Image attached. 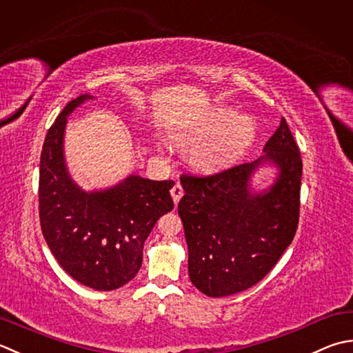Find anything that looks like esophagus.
Returning a JSON list of instances; mask_svg holds the SVG:
<instances>
[{"instance_id": "obj_1", "label": "esophagus", "mask_w": 353, "mask_h": 353, "mask_svg": "<svg viewBox=\"0 0 353 353\" xmlns=\"http://www.w3.org/2000/svg\"><path fill=\"white\" fill-rule=\"evenodd\" d=\"M171 196H172V200H174V203L177 205L179 200H181V197L183 196V188H182L181 183H176L174 186H172Z\"/></svg>"}]
</instances>
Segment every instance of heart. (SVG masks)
Returning <instances> with one entry per match:
<instances>
[{
	"instance_id": "1",
	"label": "heart",
	"mask_w": 353,
	"mask_h": 353,
	"mask_svg": "<svg viewBox=\"0 0 353 353\" xmlns=\"http://www.w3.org/2000/svg\"><path fill=\"white\" fill-rule=\"evenodd\" d=\"M231 110H219L211 119L200 128L196 142H206L194 156L197 167L205 171H216L236 161L243 153L254 136V122L251 117L239 116Z\"/></svg>"
}]
</instances>
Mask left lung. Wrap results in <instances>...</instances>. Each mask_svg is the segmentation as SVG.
Returning <instances> with one entry per match:
<instances>
[{"instance_id": "left-lung-1", "label": "left lung", "mask_w": 353, "mask_h": 353, "mask_svg": "<svg viewBox=\"0 0 353 353\" xmlns=\"http://www.w3.org/2000/svg\"><path fill=\"white\" fill-rule=\"evenodd\" d=\"M266 154L210 176L182 174L177 205L188 243L191 283L208 296L245 291L265 279L292 243L300 219L303 161L285 117L265 145ZM265 160L281 168L265 195L247 183Z\"/></svg>"}]
</instances>
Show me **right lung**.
<instances>
[{
	"instance_id": "1",
	"label": "right lung",
	"mask_w": 353,
	"mask_h": 353,
	"mask_svg": "<svg viewBox=\"0 0 353 353\" xmlns=\"http://www.w3.org/2000/svg\"><path fill=\"white\" fill-rule=\"evenodd\" d=\"M70 101L48 128L39 163L41 231L62 269L96 291H113L136 277L143 243L159 217L174 208L172 181L130 176L112 190L84 192L68 177L62 156Z\"/></svg>"
}]
</instances>
